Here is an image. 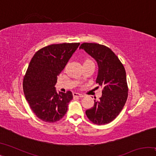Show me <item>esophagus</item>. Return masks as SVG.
Returning <instances> with one entry per match:
<instances>
[{
  "label": "esophagus",
  "instance_id": "34e87169",
  "mask_svg": "<svg viewBox=\"0 0 156 156\" xmlns=\"http://www.w3.org/2000/svg\"><path fill=\"white\" fill-rule=\"evenodd\" d=\"M73 97H78V98H82V97L84 96L83 95L80 94H78V93H76V92H74V93H73Z\"/></svg>",
  "mask_w": 156,
  "mask_h": 156
}]
</instances>
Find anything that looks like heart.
<instances>
[{"mask_svg": "<svg viewBox=\"0 0 156 156\" xmlns=\"http://www.w3.org/2000/svg\"><path fill=\"white\" fill-rule=\"evenodd\" d=\"M90 63H94L92 62V60H91L89 58H87L84 60L83 62V65H87V64H90Z\"/></svg>", "mask_w": 156, "mask_h": 156, "instance_id": "obj_1", "label": "heart"}]
</instances>
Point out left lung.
Masks as SVG:
<instances>
[{
	"mask_svg": "<svg viewBox=\"0 0 156 156\" xmlns=\"http://www.w3.org/2000/svg\"><path fill=\"white\" fill-rule=\"evenodd\" d=\"M83 49L96 60L98 73L96 83L102 88L101 98L85 113L89 120L98 125L112 122L122 110L128 97L126 72L122 63L112 49L103 44H81Z\"/></svg>",
	"mask_w": 156,
	"mask_h": 156,
	"instance_id": "left-lung-1",
	"label": "left lung"
}]
</instances>
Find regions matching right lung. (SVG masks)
<instances>
[{
  "label": "right lung",
  "instance_id": "obj_1",
  "mask_svg": "<svg viewBox=\"0 0 156 156\" xmlns=\"http://www.w3.org/2000/svg\"><path fill=\"white\" fill-rule=\"evenodd\" d=\"M79 43L52 44L36 52L23 78V91L30 107L39 119L56 122L64 117L72 91L57 93L58 76L78 46Z\"/></svg>",
  "mask_w": 156,
  "mask_h": 156
}]
</instances>
